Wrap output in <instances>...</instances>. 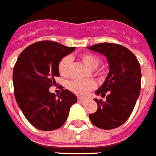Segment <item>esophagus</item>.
<instances>
[{
	"label": "esophagus",
	"instance_id": "obj_1",
	"mask_svg": "<svg viewBox=\"0 0 156 156\" xmlns=\"http://www.w3.org/2000/svg\"><path fill=\"white\" fill-rule=\"evenodd\" d=\"M78 101H79V102H84L86 100H85L84 98H82V97H78Z\"/></svg>",
	"mask_w": 156,
	"mask_h": 156
}]
</instances>
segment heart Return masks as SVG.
<instances>
[{
    "label": "heart",
    "mask_w": 156,
    "mask_h": 156,
    "mask_svg": "<svg viewBox=\"0 0 156 156\" xmlns=\"http://www.w3.org/2000/svg\"><path fill=\"white\" fill-rule=\"evenodd\" d=\"M80 59L90 69H96L100 65L101 60L99 57L92 54H83ZM71 59L68 56L63 57L58 64V72L61 77H67L69 74ZM68 89L78 96H85L90 90L96 87V83L92 80H74L68 83Z\"/></svg>",
    "instance_id": "1"
}]
</instances>
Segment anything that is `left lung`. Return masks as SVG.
Returning a JSON list of instances; mask_svg holds the SVG:
<instances>
[{
	"label": "left lung",
	"instance_id": "left-lung-1",
	"mask_svg": "<svg viewBox=\"0 0 156 156\" xmlns=\"http://www.w3.org/2000/svg\"><path fill=\"white\" fill-rule=\"evenodd\" d=\"M87 48L106 56L109 67L104 83L96 91L102 97L108 93L106 101L95 99L97 110L89 118L101 129L117 128L130 117L140 94V64L132 52L119 44L103 42Z\"/></svg>",
	"mask_w": 156,
	"mask_h": 156
}]
</instances>
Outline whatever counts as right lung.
Segmentation results:
<instances>
[{
	"label": "right lung",
	"mask_w": 156,
	"mask_h": 156,
	"mask_svg": "<svg viewBox=\"0 0 156 156\" xmlns=\"http://www.w3.org/2000/svg\"><path fill=\"white\" fill-rule=\"evenodd\" d=\"M74 50L75 47L41 41L25 48L16 61L12 73L16 101L26 119L41 131L60 128L78 101L68 90H63L58 97L49 91L60 76V60Z\"/></svg>",
	"instance_id": "obj_1"
}]
</instances>
